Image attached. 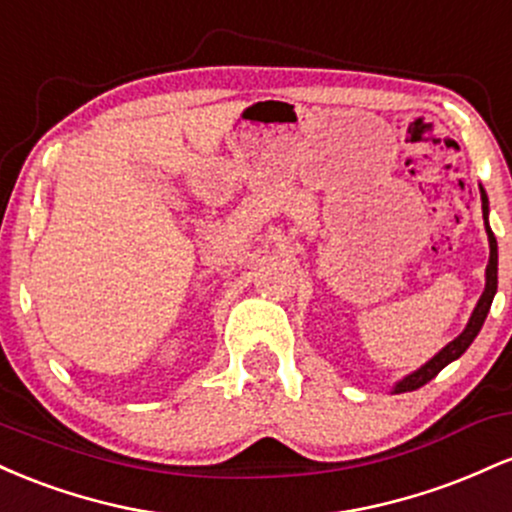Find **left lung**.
<instances>
[{"mask_svg":"<svg viewBox=\"0 0 512 512\" xmlns=\"http://www.w3.org/2000/svg\"><path fill=\"white\" fill-rule=\"evenodd\" d=\"M479 190H481V211H484V228H486V236H489V250H491L489 264H486L484 293H481L477 308H474V313H472V317H469L467 327H464L460 337H455L448 346H443V349H440L438 354L433 356L428 363H424V366H421L419 370H414V373L407 375V378L399 380V383L392 387V392H395V395H399V392L419 390V387L426 385L428 380L436 378V375L445 366H448V363L455 361V358H460L464 351L469 349V344L477 339L481 325H484L486 315H489L493 296H496V289H498V243H496V236H493V231L489 226V197H486L484 187H479Z\"/></svg>","mask_w":512,"mask_h":512,"instance_id":"obj_1","label":"left lung"}]
</instances>
